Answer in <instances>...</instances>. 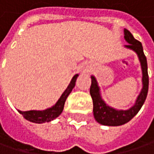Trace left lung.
<instances>
[{
	"label": "left lung",
	"instance_id": "obj_1",
	"mask_svg": "<svg viewBox=\"0 0 154 154\" xmlns=\"http://www.w3.org/2000/svg\"><path fill=\"white\" fill-rule=\"evenodd\" d=\"M123 32L125 40L129 43L128 45H125V48L133 50L138 56L142 69L143 87L135 101V104L127 110H118L108 106L104 101L101 97L100 88L98 85L97 79L94 76H91L90 94L93 103V116L99 123L106 126H120L130 122L138 113L143 104L145 103L148 92L149 77L147 72V61L144 54L142 44L138 40H137L127 29H124Z\"/></svg>",
	"mask_w": 154,
	"mask_h": 154
}]
</instances>
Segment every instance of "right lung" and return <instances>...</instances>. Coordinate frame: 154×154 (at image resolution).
Here are the masks:
<instances>
[{
  "label": "right lung",
  "instance_id": "add662e5",
  "mask_svg": "<svg viewBox=\"0 0 154 154\" xmlns=\"http://www.w3.org/2000/svg\"><path fill=\"white\" fill-rule=\"evenodd\" d=\"M78 77V74H76L72 77L69 85H68L67 89L63 91L60 99L57 100V102L49 108L45 110H30V111H21L18 110V112L22 116L30 122H35V123H43V122H48L58 117L63 113L64 104L66 101V99L69 95V93L73 90L76 85V81Z\"/></svg>",
  "mask_w": 154,
  "mask_h": 154
}]
</instances>
